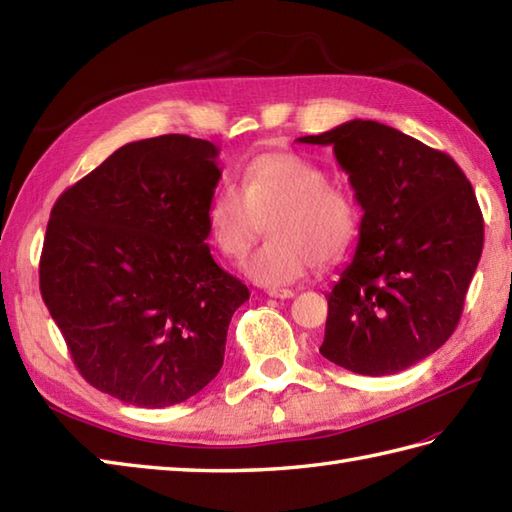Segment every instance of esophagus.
<instances>
[{"label":"esophagus","instance_id":"34e87169","mask_svg":"<svg viewBox=\"0 0 512 512\" xmlns=\"http://www.w3.org/2000/svg\"><path fill=\"white\" fill-rule=\"evenodd\" d=\"M268 297H275V299H292V297H295V290H288V288H270V290H268Z\"/></svg>","mask_w":512,"mask_h":512}]
</instances>
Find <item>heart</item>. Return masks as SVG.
Masks as SVG:
<instances>
[{
  "label": "heart",
  "instance_id": "obj_1",
  "mask_svg": "<svg viewBox=\"0 0 512 512\" xmlns=\"http://www.w3.org/2000/svg\"><path fill=\"white\" fill-rule=\"evenodd\" d=\"M317 162L292 151H268L244 162L237 189L226 184L206 206L215 248L239 259L262 235L268 242L244 262L262 286H288L314 266H330L352 248L361 224L354 195L328 182Z\"/></svg>",
  "mask_w": 512,
  "mask_h": 512
}]
</instances>
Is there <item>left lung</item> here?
<instances>
[{
    "instance_id": "8db88e82",
    "label": "left lung",
    "mask_w": 512,
    "mask_h": 512,
    "mask_svg": "<svg viewBox=\"0 0 512 512\" xmlns=\"http://www.w3.org/2000/svg\"><path fill=\"white\" fill-rule=\"evenodd\" d=\"M297 140L334 149L363 209L319 352L354 374H398L458 328L484 246L471 182L444 151L376 121Z\"/></svg>"
}]
</instances>
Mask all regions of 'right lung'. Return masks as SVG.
<instances>
[{
	"label": "right lung",
	"mask_w": 512,
	"mask_h": 512,
	"mask_svg": "<svg viewBox=\"0 0 512 512\" xmlns=\"http://www.w3.org/2000/svg\"><path fill=\"white\" fill-rule=\"evenodd\" d=\"M217 154L182 134L138 140L52 206L41 297L81 376L127 405L171 407L209 385L250 297L206 244Z\"/></svg>",
	"instance_id": "right-lung-1"
}]
</instances>
